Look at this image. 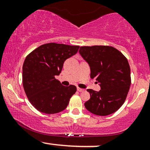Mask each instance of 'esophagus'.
Instances as JSON below:
<instances>
[{
    "mask_svg": "<svg viewBox=\"0 0 150 150\" xmlns=\"http://www.w3.org/2000/svg\"><path fill=\"white\" fill-rule=\"evenodd\" d=\"M77 91H78V92H83L84 90H85V89H81V88H80V87H77Z\"/></svg>",
    "mask_w": 150,
    "mask_h": 150,
    "instance_id": "1",
    "label": "esophagus"
}]
</instances>
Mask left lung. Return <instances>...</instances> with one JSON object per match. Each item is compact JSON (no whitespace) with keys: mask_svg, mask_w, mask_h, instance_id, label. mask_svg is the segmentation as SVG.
I'll list each match as a JSON object with an SVG mask.
<instances>
[{"mask_svg":"<svg viewBox=\"0 0 150 150\" xmlns=\"http://www.w3.org/2000/svg\"><path fill=\"white\" fill-rule=\"evenodd\" d=\"M79 53L89 65L91 78L101 87L99 92L87 89L90 99L85 103V108L97 116L116 112L125 102L131 84L127 58L109 46H81Z\"/></svg>","mask_w":150,"mask_h":150,"instance_id":"1","label":"left lung"}]
</instances>
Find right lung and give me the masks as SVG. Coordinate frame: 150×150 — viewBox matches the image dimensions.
Instances as JSON below:
<instances>
[{"label":"right lung","mask_w":150,"mask_h":150,"mask_svg":"<svg viewBox=\"0 0 150 150\" xmlns=\"http://www.w3.org/2000/svg\"><path fill=\"white\" fill-rule=\"evenodd\" d=\"M79 48L48 43L27 55L22 66V84L29 101L39 111L53 114L67 107L77 88L62 85L55 77L60 75L65 60L76 54Z\"/></svg>","instance_id":"right-lung-1"}]
</instances>
